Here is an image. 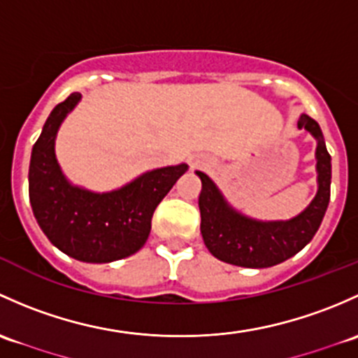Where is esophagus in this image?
I'll list each match as a JSON object with an SVG mask.
<instances>
[{
    "instance_id": "obj_1",
    "label": "esophagus",
    "mask_w": 358,
    "mask_h": 358,
    "mask_svg": "<svg viewBox=\"0 0 358 358\" xmlns=\"http://www.w3.org/2000/svg\"><path fill=\"white\" fill-rule=\"evenodd\" d=\"M208 165H210V162L203 157H193V158H191V167H193V169H203V167H208Z\"/></svg>"
}]
</instances>
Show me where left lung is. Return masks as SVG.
<instances>
[{
	"label": "left lung",
	"mask_w": 358,
	"mask_h": 358,
	"mask_svg": "<svg viewBox=\"0 0 358 358\" xmlns=\"http://www.w3.org/2000/svg\"><path fill=\"white\" fill-rule=\"evenodd\" d=\"M298 127L310 132L317 141V193L305 210L288 220H260L236 210L215 182L196 171L201 179L198 205L201 236L215 259L239 267L264 268L296 255L312 241L324 219L331 196V155L319 124L301 113Z\"/></svg>",
	"instance_id": "left-lung-1"
}]
</instances>
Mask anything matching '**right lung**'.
<instances>
[{"label":"right lung","mask_w":358,"mask_h":358,"mask_svg":"<svg viewBox=\"0 0 358 358\" xmlns=\"http://www.w3.org/2000/svg\"><path fill=\"white\" fill-rule=\"evenodd\" d=\"M80 98V93L70 94L44 122L29 164V200L51 245L76 260L108 264L143 248L155 208L187 171V164L146 171L105 193L72 184L58 164L55 143Z\"/></svg>","instance_id":"right-lung-1"}]
</instances>
